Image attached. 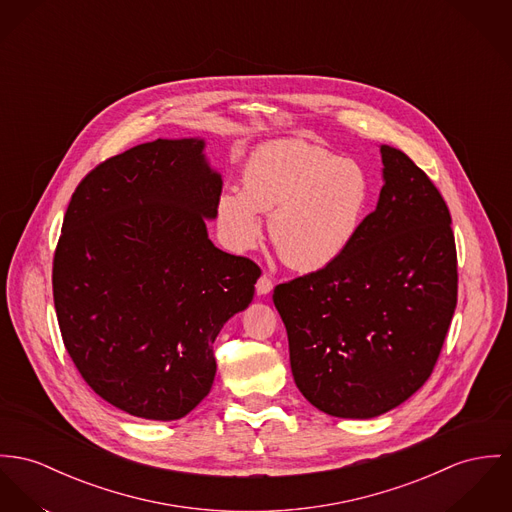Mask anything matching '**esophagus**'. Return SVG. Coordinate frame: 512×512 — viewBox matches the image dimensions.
Segmentation results:
<instances>
[{"mask_svg": "<svg viewBox=\"0 0 512 512\" xmlns=\"http://www.w3.org/2000/svg\"><path fill=\"white\" fill-rule=\"evenodd\" d=\"M255 288H257V294H269L273 290V278L269 275L259 276Z\"/></svg>", "mask_w": 512, "mask_h": 512, "instance_id": "34e87169", "label": "esophagus"}]
</instances>
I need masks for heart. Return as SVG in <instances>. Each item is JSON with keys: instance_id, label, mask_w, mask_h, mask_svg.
Wrapping results in <instances>:
<instances>
[{"instance_id": "b5f03b06", "label": "heart", "mask_w": 512, "mask_h": 512, "mask_svg": "<svg viewBox=\"0 0 512 512\" xmlns=\"http://www.w3.org/2000/svg\"><path fill=\"white\" fill-rule=\"evenodd\" d=\"M241 183L216 200L228 247L251 249L261 237L259 212H271V243L288 267L304 273L335 263L349 249L370 197L356 161L300 138L255 148L243 163Z\"/></svg>"}]
</instances>
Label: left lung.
<instances>
[{
  "mask_svg": "<svg viewBox=\"0 0 512 512\" xmlns=\"http://www.w3.org/2000/svg\"><path fill=\"white\" fill-rule=\"evenodd\" d=\"M380 152V200L349 249L273 294L298 390L343 419L382 415L429 380L458 302L444 198L401 150Z\"/></svg>",
  "mask_w": 512,
  "mask_h": 512,
  "instance_id": "8db88e82",
  "label": "left lung"
}]
</instances>
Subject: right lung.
I'll use <instances>...</instances> for the list:
<instances>
[{"label":"right lung","instance_id":"1","mask_svg":"<svg viewBox=\"0 0 512 512\" xmlns=\"http://www.w3.org/2000/svg\"><path fill=\"white\" fill-rule=\"evenodd\" d=\"M202 148L156 140L99 163L79 181L54 251L66 351L95 394L142 419H181L208 395L214 339L261 276L208 239L222 179Z\"/></svg>","mask_w":512,"mask_h":512}]
</instances>
